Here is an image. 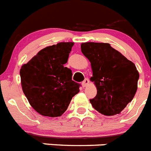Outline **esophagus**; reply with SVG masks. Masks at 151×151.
Wrapping results in <instances>:
<instances>
[{
	"mask_svg": "<svg viewBox=\"0 0 151 151\" xmlns=\"http://www.w3.org/2000/svg\"><path fill=\"white\" fill-rule=\"evenodd\" d=\"M89 83V81L88 78H86L82 82V86L83 87H86V86H87Z\"/></svg>",
	"mask_w": 151,
	"mask_h": 151,
	"instance_id": "1",
	"label": "esophagus"
}]
</instances>
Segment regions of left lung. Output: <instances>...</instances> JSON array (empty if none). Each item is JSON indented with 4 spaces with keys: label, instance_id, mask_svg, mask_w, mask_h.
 I'll use <instances>...</instances> for the list:
<instances>
[{
    "label": "left lung",
    "instance_id": "obj_1",
    "mask_svg": "<svg viewBox=\"0 0 151 151\" xmlns=\"http://www.w3.org/2000/svg\"><path fill=\"white\" fill-rule=\"evenodd\" d=\"M81 51L91 63L97 95L89 101L105 116L119 114L133 99L138 89L139 73L135 64L110 43H82Z\"/></svg>",
    "mask_w": 151,
    "mask_h": 151
}]
</instances>
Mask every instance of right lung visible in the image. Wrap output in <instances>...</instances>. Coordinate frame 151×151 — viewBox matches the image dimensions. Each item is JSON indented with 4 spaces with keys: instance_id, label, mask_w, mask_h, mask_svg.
Wrapping results in <instances>:
<instances>
[{
    "instance_id": "right-lung-1",
    "label": "right lung",
    "mask_w": 151,
    "mask_h": 151,
    "mask_svg": "<svg viewBox=\"0 0 151 151\" xmlns=\"http://www.w3.org/2000/svg\"><path fill=\"white\" fill-rule=\"evenodd\" d=\"M73 46V42L49 46L22 65L23 92L32 108L43 116H62L80 92V84L72 81L70 69L64 67Z\"/></svg>"
}]
</instances>
